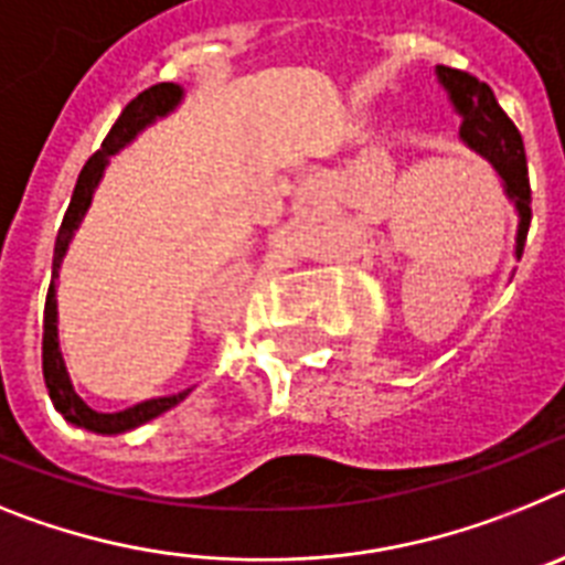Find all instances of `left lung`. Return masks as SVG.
Here are the masks:
<instances>
[{
    "label": "left lung",
    "instance_id": "8db88e82",
    "mask_svg": "<svg viewBox=\"0 0 565 565\" xmlns=\"http://www.w3.org/2000/svg\"><path fill=\"white\" fill-rule=\"evenodd\" d=\"M438 82L449 93L455 113L460 116V139L469 150L487 159L494 167L498 179L503 181V193L518 210V238H514V255H523L529 222H532V188H529V167L523 139L518 127L509 119L503 107L494 99L492 87L478 82L475 76L455 67L438 65Z\"/></svg>",
    "mask_w": 565,
    "mask_h": 565
}]
</instances>
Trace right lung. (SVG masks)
<instances>
[{
  "label": "right lung",
  "mask_w": 565,
  "mask_h": 565,
  "mask_svg": "<svg viewBox=\"0 0 565 565\" xmlns=\"http://www.w3.org/2000/svg\"><path fill=\"white\" fill-rule=\"evenodd\" d=\"M181 90L173 82H161V85L147 87L145 93H139L130 105L121 110V116L116 119V125L110 127L107 139L102 141L99 153H93L87 159V164L82 167L78 173L76 190H73L71 207H67L65 218H62V227L56 235V247H53V276L51 287H47V301H45V332H42V372H45V386L47 395H51L53 406L67 424L78 426V429L96 431V435H121V431H130L136 426L147 424V420L159 418L161 412L173 409L175 404L188 398L190 390L175 392V395H164V398H150L141 401L136 406H127L121 412H96L93 406H87L85 401L78 398L76 390L71 384V375H67L65 358L58 350V310H56V278L58 269H62V258H65L67 247L73 242V233L78 230L82 218H85L87 207H90L93 190L99 188L102 173H105L107 159L116 156L121 147H127L136 136L145 130V127L153 125L156 119H164L167 113H173L179 107Z\"/></svg>",
  "instance_id": "obj_1"
}]
</instances>
